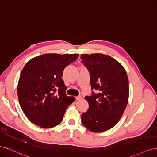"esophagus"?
<instances>
[{
  "instance_id": "1",
  "label": "esophagus",
  "mask_w": 157,
  "mask_h": 157,
  "mask_svg": "<svg viewBox=\"0 0 157 157\" xmlns=\"http://www.w3.org/2000/svg\"><path fill=\"white\" fill-rule=\"evenodd\" d=\"M82 99L81 96H78L76 97V99H77V100H80V99Z\"/></svg>"
}]
</instances>
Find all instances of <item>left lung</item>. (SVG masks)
I'll use <instances>...</instances> for the list:
<instances>
[{"label": "left lung", "mask_w": 157, "mask_h": 157, "mask_svg": "<svg viewBox=\"0 0 157 157\" xmlns=\"http://www.w3.org/2000/svg\"><path fill=\"white\" fill-rule=\"evenodd\" d=\"M93 90L98 93L86 96L87 112L82 114L83 125L94 132H102L115 126L121 118L128 101L129 84L123 66L108 55L82 54Z\"/></svg>", "instance_id": "1"}]
</instances>
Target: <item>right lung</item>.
Masks as SVG:
<instances>
[{
    "label": "right lung",
    "instance_id": "obj_1",
    "mask_svg": "<svg viewBox=\"0 0 157 157\" xmlns=\"http://www.w3.org/2000/svg\"><path fill=\"white\" fill-rule=\"evenodd\" d=\"M78 54H46L31 59L23 68L17 84L19 102L33 124L43 128L59 124L66 109L75 100L65 94L63 69Z\"/></svg>",
    "mask_w": 157,
    "mask_h": 157
}]
</instances>
